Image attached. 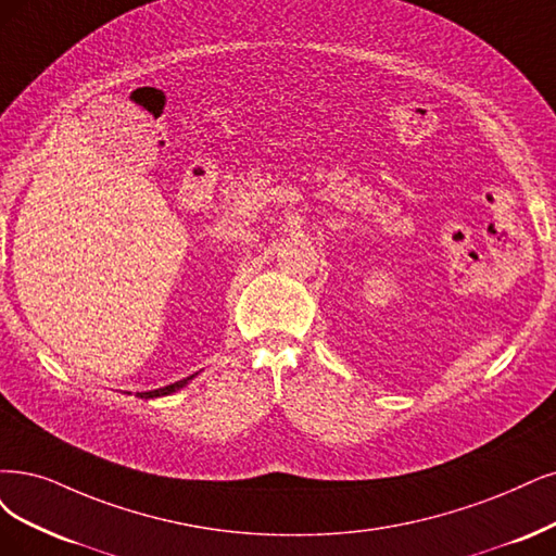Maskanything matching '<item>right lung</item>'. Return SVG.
Instances as JSON below:
<instances>
[{
    "mask_svg": "<svg viewBox=\"0 0 556 556\" xmlns=\"http://www.w3.org/2000/svg\"><path fill=\"white\" fill-rule=\"evenodd\" d=\"M188 380H192V376L190 378H182V380H178V382H172V384H167V387H160V389H153V392H141V394H137V396H141V399H155V396H167V394H174L176 389H180V387H185L188 384Z\"/></svg>",
    "mask_w": 556,
    "mask_h": 556,
    "instance_id": "1",
    "label": "right lung"
}]
</instances>
